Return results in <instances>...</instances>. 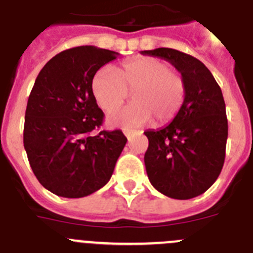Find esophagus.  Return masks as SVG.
<instances>
[{
    "label": "esophagus",
    "instance_id": "1",
    "mask_svg": "<svg viewBox=\"0 0 253 253\" xmlns=\"http://www.w3.org/2000/svg\"><path fill=\"white\" fill-rule=\"evenodd\" d=\"M134 133H135V131H134V130H130V129H125V130H124V134H125V136H126V138H128L129 140H130V139L133 138Z\"/></svg>",
    "mask_w": 253,
    "mask_h": 253
}]
</instances>
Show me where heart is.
I'll list each match as a JSON object with an SVG mask.
<instances>
[{
    "instance_id": "heart-1",
    "label": "heart",
    "mask_w": 253,
    "mask_h": 253,
    "mask_svg": "<svg viewBox=\"0 0 253 253\" xmlns=\"http://www.w3.org/2000/svg\"><path fill=\"white\" fill-rule=\"evenodd\" d=\"M91 90L105 111L122 105L133 91V104L109 114L108 123L114 126H140L152 119L155 124H167L177 117L185 98L183 76L154 57L124 62L115 73L101 69L92 79Z\"/></svg>"
}]
</instances>
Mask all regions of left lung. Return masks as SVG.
<instances>
[{
	"instance_id": "left-lung-1",
	"label": "left lung",
	"mask_w": 253,
	"mask_h": 253,
	"mask_svg": "<svg viewBox=\"0 0 253 253\" xmlns=\"http://www.w3.org/2000/svg\"><path fill=\"white\" fill-rule=\"evenodd\" d=\"M167 60L185 83L177 117L164 128L147 130L145 169L157 191L174 199H191L216 182L226 157L228 123L221 87L203 62L174 48L142 51Z\"/></svg>"
}]
</instances>
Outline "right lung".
Listing matches in <instances>:
<instances>
[{
	"label": "right lung",
	"instance_id": "right-lung-1",
	"mask_svg": "<svg viewBox=\"0 0 253 253\" xmlns=\"http://www.w3.org/2000/svg\"><path fill=\"white\" fill-rule=\"evenodd\" d=\"M118 52L95 46L62 51L46 62L27 101L24 147L32 172L65 198L89 196L106 184L126 138L101 130L104 113L91 90L95 74Z\"/></svg>",
	"mask_w": 253,
	"mask_h": 253
}]
</instances>
